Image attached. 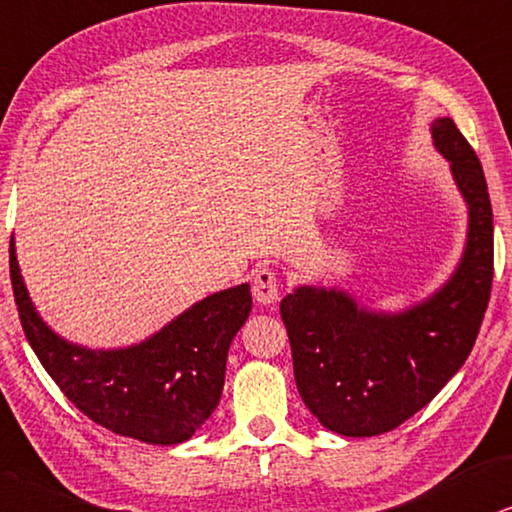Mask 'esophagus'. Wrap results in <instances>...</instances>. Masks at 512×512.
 <instances>
[{
  "label": "esophagus",
  "mask_w": 512,
  "mask_h": 512,
  "mask_svg": "<svg viewBox=\"0 0 512 512\" xmlns=\"http://www.w3.org/2000/svg\"><path fill=\"white\" fill-rule=\"evenodd\" d=\"M278 290H281V281L271 269H260L252 278V295H255L257 304L271 307L278 302Z\"/></svg>",
  "instance_id": "1"
}]
</instances>
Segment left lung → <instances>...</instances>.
<instances>
[{"instance_id":"8db88e82","label":"left lung","mask_w":512,"mask_h":512,"mask_svg":"<svg viewBox=\"0 0 512 512\" xmlns=\"http://www.w3.org/2000/svg\"><path fill=\"white\" fill-rule=\"evenodd\" d=\"M430 132L468 205V238L449 281L401 312H375L323 286H297L281 300L297 392L338 435H383L430 404L465 364L487 312L494 217L482 165L451 118Z\"/></svg>"}]
</instances>
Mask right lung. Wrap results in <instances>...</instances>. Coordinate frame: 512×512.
Instances as JSON below:
<instances>
[{"label": "right lung", "mask_w": 512, "mask_h": 512, "mask_svg": "<svg viewBox=\"0 0 512 512\" xmlns=\"http://www.w3.org/2000/svg\"><path fill=\"white\" fill-rule=\"evenodd\" d=\"M9 269L25 338L61 392L94 423L172 446L196 435L217 409L226 354L252 309L248 283L203 297L139 345L89 349L44 323L25 288L14 238Z\"/></svg>", "instance_id": "1"}]
</instances>
